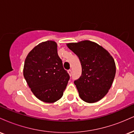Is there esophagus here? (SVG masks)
Instances as JSON below:
<instances>
[{"label": "esophagus", "instance_id": "esophagus-1", "mask_svg": "<svg viewBox=\"0 0 134 134\" xmlns=\"http://www.w3.org/2000/svg\"><path fill=\"white\" fill-rule=\"evenodd\" d=\"M68 73H69V74L70 75V76H71L72 75V70H70V69H69V70H68Z\"/></svg>", "mask_w": 134, "mask_h": 134}]
</instances>
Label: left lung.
I'll use <instances>...</instances> for the list:
<instances>
[{
	"label": "left lung",
	"mask_w": 134,
	"mask_h": 134,
	"mask_svg": "<svg viewBox=\"0 0 134 134\" xmlns=\"http://www.w3.org/2000/svg\"><path fill=\"white\" fill-rule=\"evenodd\" d=\"M79 58L82 74L74 81L80 98L90 103L102 99L111 87L116 66L111 55L93 41L85 40L67 44Z\"/></svg>",
	"instance_id": "obj_1"
}]
</instances>
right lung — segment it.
Segmentation results:
<instances>
[{"mask_svg": "<svg viewBox=\"0 0 134 134\" xmlns=\"http://www.w3.org/2000/svg\"><path fill=\"white\" fill-rule=\"evenodd\" d=\"M23 75L35 96L45 103L60 99L70 79L53 41L38 44L28 53Z\"/></svg>", "mask_w": 134, "mask_h": 134, "instance_id": "1", "label": "right lung"}]
</instances>
